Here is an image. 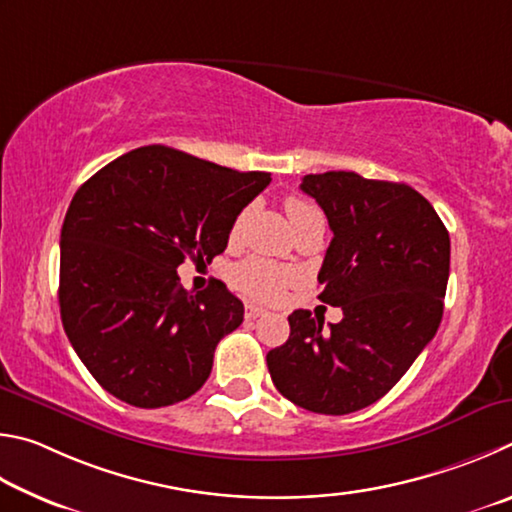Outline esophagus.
<instances>
[{
	"label": "esophagus",
	"mask_w": 512,
	"mask_h": 512,
	"mask_svg": "<svg viewBox=\"0 0 512 512\" xmlns=\"http://www.w3.org/2000/svg\"><path fill=\"white\" fill-rule=\"evenodd\" d=\"M263 315H267L265 308L254 306V303H247V306H245V317L247 319H258V317H263Z\"/></svg>",
	"instance_id": "34e87169"
}]
</instances>
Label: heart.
Here are the masks:
<instances>
[{"instance_id": "obj_1", "label": "heart", "mask_w": 512, "mask_h": 512, "mask_svg": "<svg viewBox=\"0 0 512 512\" xmlns=\"http://www.w3.org/2000/svg\"><path fill=\"white\" fill-rule=\"evenodd\" d=\"M285 211L290 215V222H294L297 218H301V215L315 211V206L299 200V197H288V200H285ZM245 215L247 211H242L236 218V222H233L231 238L238 236L242 222H245ZM290 279L292 274L285 270V267L263 261V258H251V261H245L233 267L231 272V281L238 290L249 294V297L265 299V301L279 297V294L285 290V285L290 283Z\"/></svg>"}]
</instances>
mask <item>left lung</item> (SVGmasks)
I'll use <instances>...</instances> for the list:
<instances>
[{
	"label": "left lung",
	"mask_w": 512,
	"mask_h": 512,
	"mask_svg": "<svg viewBox=\"0 0 512 512\" xmlns=\"http://www.w3.org/2000/svg\"><path fill=\"white\" fill-rule=\"evenodd\" d=\"M301 191L315 197L333 229L319 299L342 308L344 319L324 330V319L294 310L288 342L267 353V369L294 405L344 416L389 393L434 339L450 233L407 184L330 170L303 177Z\"/></svg>",
	"instance_id": "1"
}]
</instances>
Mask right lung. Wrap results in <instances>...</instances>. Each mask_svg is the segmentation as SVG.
Segmentation results:
<instances>
[{
    "label": "right lung",
    "mask_w": 512,
    "mask_h": 512,
    "mask_svg": "<svg viewBox=\"0 0 512 512\" xmlns=\"http://www.w3.org/2000/svg\"><path fill=\"white\" fill-rule=\"evenodd\" d=\"M270 182L261 170L143 146L78 188L60 231V317L107 393L157 409L206 382L245 308L222 281L186 292L177 267L222 254L238 213Z\"/></svg>",
    "instance_id": "1"
}]
</instances>
